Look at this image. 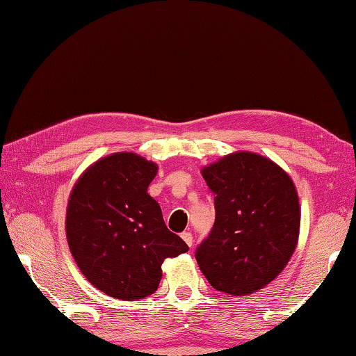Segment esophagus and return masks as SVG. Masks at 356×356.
<instances>
[{"label": "esophagus", "mask_w": 356, "mask_h": 356, "mask_svg": "<svg viewBox=\"0 0 356 356\" xmlns=\"http://www.w3.org/2000/svg\"><path fill=\"white\" fill-rule=\"evenodd\" d=\"M180 237H182L184 242H185L186 245H188V246L193 245V236H191V232H182V236H180Z\"/></svg>", "instance_id": "obj_1"}]
</instances>
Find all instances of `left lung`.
Listing matches in <instances>:
<instances>
[{
    "mask_svg": "<svg viewBox=\"0 0 356 356\" xmlns=\"http://www.w3.org/2000/svg\"><path fill=\"white\" fill-rule=\"evenodd\" d=\"M201 174L215 195V225L197 246V265L216 291L250 295L272 282L297 248V188L275 161L246 150Z\"/></svg>",
    "mask_w": 356,
    "mask_h": 356,
    "instance_id": "left-lung-1",
    "label": "left lung"
}]
</instances>
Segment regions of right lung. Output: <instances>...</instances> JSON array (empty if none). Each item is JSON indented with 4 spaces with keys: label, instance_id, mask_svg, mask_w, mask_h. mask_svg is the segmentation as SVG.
I'll return each mask as SVG.
<instances>
[{
    "label": "right lung",
    "instance_id": "obj_1",
    "mask_svg": "<svg viewBox=\"0 0 356 356\" xmlns=\"http://www.w3.org/2000/svg\"><path fill=\"white\" fill-rule=\"evenodd\" d=\"M159 166L134 152L106 155L70 191L65 236L78 268L110 297L135 301L152 295L161 264L188 251L166 227L147 186Z\"/></svg>",
    "mask_w": 356,
    "mask_h": 356
}]
</instances>
